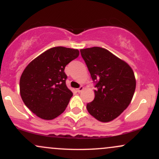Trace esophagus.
Instances as JSON below:
<instances>
[{
  "mask_svg": "<svg viewBox=\"0 0 159 159\" xmlns=\"http://www.w3.org/2000/svg\"><path fill=\"white\" fill-rule=\"evenodd\" d=\"M83 90H84V87H80L79 88L77 89V92L78 93H81Z\"/></svg>",
  "mask_w": 159,
  "mask_h": 159,
  "instance_id": "obj_1",
  "label": "esophagus"
}]
</instances>
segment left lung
Here are the masks:
<instances>
[{
	"label": "left lung",
	"instance_id": "left-lung-1",
	"mask_svg": "<svg viewBox=\"0 0 159 159\" xmlns=\"http://www.w3.org/2000/svg\"><path fill=\"white\" fill-rule=\"evenodd\" d=\"M80 52L96 87L93 101L87 105V111L103 123L116 119L134 96L136 80L132 69L105 48L93 47Z\"/></svg>",
	"mask_w": 159,
	"mask_h": 159
}]
</instances>
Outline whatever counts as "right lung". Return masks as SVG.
<instances>
[{"label":"right lung","mask_w":159,"mask_h":159,"mask_svg":"<svg viewBox=\"0 0 159 159\" xmlns=\"http://www.w3.org/2000/svg\"><path fill=\"white\" fill-rule=\"evenodd\" d=\"M79 55V51L54 47L27 66L20 78V94L24 103L39 118L51 120L61 115L72 93L66 84L64 69Z\"/></svg>","instance_id":"1"}]
</instances>
